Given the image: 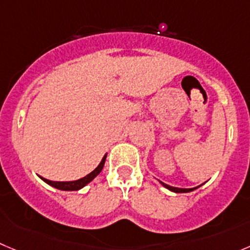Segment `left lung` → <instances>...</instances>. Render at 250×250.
<instances>
[{
  "label": "left lung",
  "mask_w": 250,
  "mask_h": 250,
  "mask_svg": "<svg viewBox=\"0 0 250 250\" xmlns=\"http://www.w3.org/2000/svg\"><path fill=\"white\" fill-rule=\"evenodd\" d=\"M159 183H161V184H162L165 188H167L168 190H170V191H174V192H190V191H192V190L198 189V188H199V187H196V188H190V189H183V188L170 187V185L165 184V183H162V182H159Z\"/></svg>",
  "instance_id": "1"
}]
</instances>
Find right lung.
<instances>
[{"instance_id": "obj_1", "label": "right lung", "mask_w": 250, "mask_h": 250, "mask_svg": "<svg viewBox=\"0 0 250 250\" xmlns=\"http://www.w3.org/2000/svg\"><path fill=\"white\" fill-rule=\"evenodd\" d=\"M105 159H106V154L103 157V159L101 161V163L98 165V167H97L93 172H91L89 174L85 175V177L81 178V179L73 180V182H52V180L45 179V178H42V177H40V178H42V179L44 180L46 184L51 185V187L56 188V189H59V190H65V191L80 190V189H82L83 187H85L88 183H91L92 180H93L94 178H96L97 175L102 172V169H103V167H104V163H105Z\"/></svg>"}]
</instances>
